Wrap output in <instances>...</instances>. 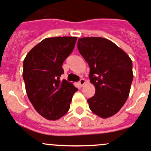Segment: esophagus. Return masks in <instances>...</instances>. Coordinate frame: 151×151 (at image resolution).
Returning a JSON list of instances; mask_svg holds the SVG:
<instances>
[{"label": "esophagus", "mask_w": 151, "mask_h": 151, "mask_svg": "<svg viewBox=\"0 0 151 151\" xmlns=\"http://www.w3.org/2000/svg\"><path fill=\"white\" fill-rule=\"evenodd\" d=\"M86 83V80H85V79H81V80H80V81H79V84H80V86H84V84Z\"/></svg>", "instance_id": "esophagus-1"}]
</instances>
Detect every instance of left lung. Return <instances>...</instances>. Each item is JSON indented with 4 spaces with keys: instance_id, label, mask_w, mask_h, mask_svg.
I'll return each mask as SVG.
<instances>
[{
    "instance_id": "obj_1",
    "label": "left lung",
    "mask_w": 151,
    "mask_h": 151,
    "mask_svg": "<svg viewBox=\"0 0 151 151\" xmlns=\"http://www.w3.org/2000/svg\"><path fill=\"white\" fill-rule=\"evenodd\" d=\"M77 48L90 67L95 94L88 99L91 111L101 118L116 114L129 96L133 81L132 60L122 49L99 37L78 39Z\"/></svg>"
}]
</instances>
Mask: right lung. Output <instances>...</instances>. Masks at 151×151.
<instances>
[{
    "mask_svg": "<svg viewBox=\"0 0 151 151\" xmlns=\"http://www.w3.org/2000/svg\"><path fill=\"white\" fill-rule=\"evenodd\" d=\"M77 37L44 39L32 48L23 60V77L29 100L39 114L57 120L68 111L78 89L65 80L63 63L74 49Z\"/></svg>",
    "mask_w": 151,
    "mask_h": 151,
    "instance_id": "obj_1",
    "label": "right lung"
}]
</instances>
